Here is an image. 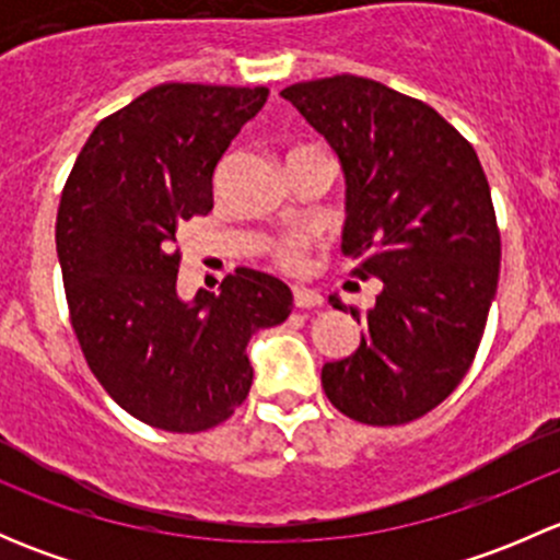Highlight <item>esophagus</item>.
Listing matches in <instances>:
<instances>
[{"label":"esophagus","mask_w":560,"mask_h":560,"mask_svg":"<svg viewBox=\"0 0 560 560\" xmlns=\"http://www.w3.org/2000/svg\"><path fill=\"white\" fill-rule=\"evenodd\" d=\"M292 301H295V308L322 306V295L316 290H308V287H295V292H292Z\"/></svg>","instance_id":"esophagus-1"}]
</instances>
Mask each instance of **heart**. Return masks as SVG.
<instances>
[{"label":"heart","mask_w":560,"mask_h":560,"mask_svg":"<svg viewBox=\"0 0 560 560\" xmlns=\"http://www.w3.org/2000/svg\"><path fill=\"white\" fill-rule=\"evenodd\" d=\"M303 252H306V241L303 238H284L273 246L276 259H279V265H284V268H298L303 259Z\"/></svg>","instance_id":"heart-1"}]
</instances>
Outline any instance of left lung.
<instances>
[{
    "label": "left lung",
    "instance_id": "8db88e82",
    "mask_svg": "<svg viewBox=\"0 0 560 560\" xmlns=\"http://www.w3.org/2000/svg\"><path fill=\"white\" fill-rule=\"evenodd\" d=\"M281 97L341 162L352 276L382 281L360 347L325 363L322 387L352 420L404 425L460 385L482 341L501 262L488 178L453 124L380 81L332 75Z\"/></svg>",
    "mask_w": 560,
    "mask_h": 560
}]
</instances>
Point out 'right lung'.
Here are the masks:
<instances>
[{
	"label": "right lung",
	"mask_w": 560,
	"mask_h": 560,
	"mask_svg": "<svg viewBox=\"0 0 560 560\" xmlns=\"http://www.w3.org/2000/svg\"><path fill=\"white\" fill-rule=\"evenodd\" d=\"M268 89L162 83L103 118L61 191L56 252L89 369L145 425L197 433L246 400L248 338L281 325L292 292L238 268L178 295L180 222L213 208V171Z\"/></svg>",
	"instance_id": "1"
}]
</instances>
